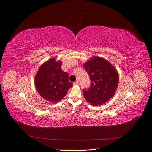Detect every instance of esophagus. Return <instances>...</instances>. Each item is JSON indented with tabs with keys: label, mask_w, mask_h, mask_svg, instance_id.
<instances>
[{
	"label": "esophagus",
	"mask_w": 152,
	"mask_h": 152,
	"mask_svg": "<svg viewBox=\"0 0 152 152\" xmlns=\"http://www.w3.org/2000/svg\"><path fill=\"white\" fill-rule=\"evenodd\" d=\"M79 84V81L78 80H76L74 83H73V85H75V86H76V85H78Z\"/></svg>",
	"instance_id": "1"
}]
</instances>
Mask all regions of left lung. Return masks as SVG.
<instances>
[{
	"label": "left lung",
	"instance_id": "obj_1",
	"mask_svg": "<svg viewBox=\"0 0 152 152\" xmlns=\"http://www.w3.org/2000/svg\"><path fill=\"white\" fill-rule=\"evenodd\" d=\"M84 68L91 79L90 87L83 91L85 99L94 106L108 102L118 86L119 78L116 69L100 57H93L87 61Z\"/></svg>",
	"mask_w": 152,
	"mask_h": 152
}]
</instances>
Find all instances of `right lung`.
I'll list each match as a JSON object with an SVG mask.
<instances>
[{"instance_id":"obj_1","label":"right lung","mask_w":152,"mask_h":152,"mask_svg":"<svg viewBox=\"0 0 152 152\" xmlns=\"http://www.w3.org/2000/svg\"><path fill=\"white\" fill-rule=\"evenodd\" d=\"M61 61L50 59L40 66L35 78V88L39 94L53 103L59 102L73 86L68 73L61 70Z\"/></svg>"}]
</instances>
